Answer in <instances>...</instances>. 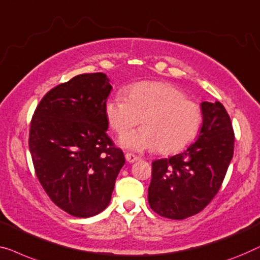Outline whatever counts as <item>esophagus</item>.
<instances>
[{
  "instance_id": "1",
  "label": "esophagus",
  "mask_w": 260,
  "mask_h": 260,
  "mask_svg": "<svg viewBox=\"0 0 260 260\" xmlns=\"http://www.w3.org/2000/svg\"><path fill=\"white\" fill-rule=\"evenodd\" d=\"M125 158H126V160L128 162H135V161H138L139 159H140V158H139V156L132 154V153H126Z\"/></svg>"
}]
</instances>
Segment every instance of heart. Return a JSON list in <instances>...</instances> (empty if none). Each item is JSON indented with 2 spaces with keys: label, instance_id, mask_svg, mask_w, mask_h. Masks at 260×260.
Segmentation results:
<instances>
[{
  "label": "heart",
  "instance_id": "obj_1",
  "mask_svg": "<svg viewBox=\"0 0 260 260\" xmlns=\"http://www.w3.org/2000/svg\"><path fill=\"white\" fill-rule=\"evenodd\" d=\"M105 116L119 135L120 145L132 151H152L164 154L184 149L194 140L202 126V109L171 83L144 81L126 90V98L115 95L105 104Z\"/></svg>",
  "mask_w": 260,
  "mask_h": 260
}]
</instances>
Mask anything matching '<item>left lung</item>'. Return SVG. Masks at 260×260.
<instances>
[{"instance_id": "1", "label": "left lung", "mask_w": 260, "mask_h": 260, "mask_svg": "<svg viewBox=\"0 0 260 260\" xmlns=\"http://www.w3.org/2000/svg\"><path fill=\"white\" fill-rule=\"evenodd\" d=\"M203 125L182 153L152 162L149 206L168 219L188 218L207 206L224 180L233 156L231 119L219 101L202 102Z\"/></svg>"}]
</instances>
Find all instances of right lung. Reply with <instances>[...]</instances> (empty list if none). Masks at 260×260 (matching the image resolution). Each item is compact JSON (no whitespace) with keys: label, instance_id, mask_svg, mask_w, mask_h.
Segmentation results:
<instances>
[{"label":"right lung","instance_id":"right-lung-1","mask_svg":"<svg viewBox=\"0 0 260 260\" xmlns=\"http://www.w3.org/2000/svg\"><path fill=\"white\" fill-rule=\"evenodd\" d=\"M112 90L104 73L76 75L47 93L35 109L29 149L52 202L79 218L111 202L125 156L107 135L105 104Z\"/></svg>","mask_w":260,"mask_h":260}]
</instances>
